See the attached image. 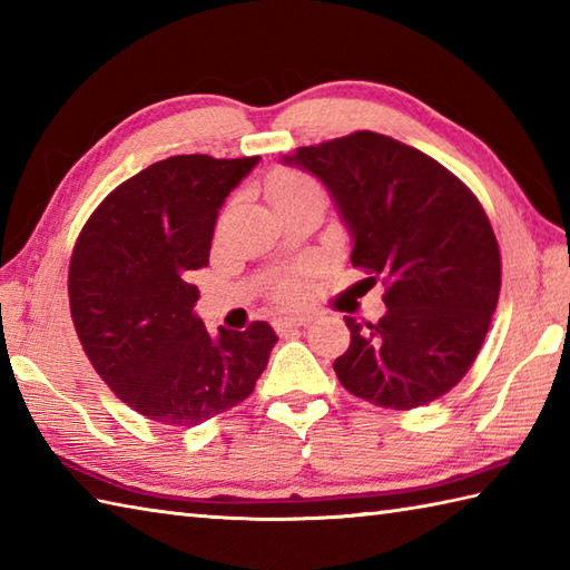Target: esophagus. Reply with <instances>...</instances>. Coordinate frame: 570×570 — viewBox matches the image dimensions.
<instances>
[{
  "label": "esophagus",
  "instance_id": "1",
  "mask_svg": "<svg viewBox=\"0 0 570 570\" xmlns=\"http://www.w3.org/2000/svg\"><path fill=\"white\" fill-rule=\"evenodd\" d=\"M308 316H292V318H278L276 321V331L284 333V331H292V328H304L308 325Z\"/></svg>",
  "mask_w": 570,
  "mask_h": 570
}]
</instances>
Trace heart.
I'll list each match as a JSON object with an SVG mask.
<instances>
[{
  "instance_id": "heart-1",
  "label": "heart",
  "mask_w": 570,
  "mask_h": 570,
  "mask_svg": "<svg viewBox=\"0 0 570 570\" xmlns=\"http://www.w3.org/2000/svg\"><path fill=\"white\" fill-rule=\"evenodd\" d=\"M308 188H313L311 180L301 178L296 174H284V176H278L274 184H272L269 196H272V200L276 205V203L292 198V196H296V193L308 190ZM304 294H306V288H304V284L298 282V278H288V282H284L282 286H278V298H282L284 304H296V301L304 296Z\"/></svg>"
}]
</instances>
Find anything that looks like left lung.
Segmentation results:
<instances>
[{"mask_svg":"<svg viewBox=\"0 0 570 570\" xmlns=\"http://www.w3.org/2000/svg\"><path fill=\"white\" fill-rule=\"evenodd\" d=\"M328 188L350 262L386 284V313L345 316L350 347L333 362L350 394L416 409L451 392L485 341L500 298V247L485 210L448 168L377 131L301 147L282 159Z\"/></svg>","mask_w":570,"mask_h":570,"instance_id":"8db88e82","label":"left lung"}]
</instances>
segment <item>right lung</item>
I'll list each match as a JSON object with an SVG mask.
<instances>
[{
    "label": "right lung",
    "instance_id": "right-lung-1",
    "mask_svg": "<svg viewBox=\"0 0 570 570\" xmlns=\"http://www.w3.org/2000/svg\"><path fill=\"white\" fill-rule=\"evenodd\" d=\"M259 156H168L117 186L85 223L68 272L70 316L105 384L141 416L198 426L254 392L276 333L205 331L190 272L208 266L229 190Z\"/></svg>",
    "mask_w": 570,
    "mask_h": 570
}]
</instances>
